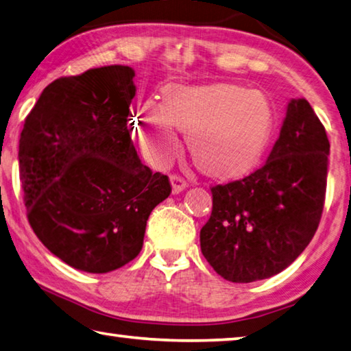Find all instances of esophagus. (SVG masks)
<instances>
[{"label":"esophagus","mask_w":351,"mask_h":351,"mask_svg":"<svg viewBox=\"0 0 351 351\" xmlns=\"http://www.w3.org/2000/svg\"><path fill=\"white\" fill-rule=\"evenodd\" d=\"M171 185H172V193L174 194H179V193H182L183 189L186 188V180L183 179L182 176H179V174H172L171 176Z\"/></svg>","instance_id":"34e87169"}]
</instances>
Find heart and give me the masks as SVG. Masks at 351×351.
Masks as SVG:
<instances>
[{
  "label": "heart",
  "mask_w": 351,
  "mask_h": 351,
  "mask_svg": "<svg viewBox=\"0 0 351 351\" xmlns=\"http://www.w3.org/2000/svg\"><path fill=\"white\" fill-rule=\"evenodd\" d=\"M273 121L271 101L261 90L228 83L169 86L162 103L141 106L135 131L143 151L157 162L179 149L174 128L188 134L195 165L226 179L257 163L271 138Z\"/></svg>",
  "instance_id": "obj_1"
}]
</instances>
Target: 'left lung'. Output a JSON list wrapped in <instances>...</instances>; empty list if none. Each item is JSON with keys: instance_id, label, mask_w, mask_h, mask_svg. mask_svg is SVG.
I'll return each instance as SVG.
<instances>
[{"instance_id": "8db88e82", "label": "left lung", "mask_w": 351, "mask_h": 351, "mask_svg": "<svg viewBox=\"0 0 351 351\" xmlns=\"http://www.w3.org/2000/svg\"><path fill=\"white\" fill-rule=\"evenodd\" d=\"M330 141L305 98L288 103L265 165L211 186L213 211L200 248L214 271L236 284L268 279L298 259L322 217Z\"/></svg>"}]
</instances>
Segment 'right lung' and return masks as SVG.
Listing matches in <instances>:
<instances>
[{
	"instance_id": "right-lung-1",
	"label": "right lung",
	"mask_w": 351,
	"mask_h": 351,
	"mask_svg": "<svg viewBox=\"0 0 351 351\" xmlns=\"http://www.w3.org/2000/svg\"><path fill=\"white\" fill-rule=\"evenodd\" d=\"M132 67L61 77L24 120L20 177L27 220L67 265L109 273L143 247L146 220L171 194L168 176L140 162L129 135Z\"/></svg>"
}]
</instances>
